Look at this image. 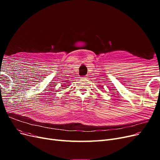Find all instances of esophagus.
<instances>
[{"instance_id": "34e87169", "label": "esophagus", "mask_w": 160, "mask_h": 160, "mask_svg": "<svg viewBox=\"0 0 160 160\" xmlns=\"http://www.w3.org/2000/svg\"><path fill=\"white\" fill-rule=\"evenodd\" d=\"M83 78H84V79H87V78H88V76H85V77H83Z\"/></svg>"}]
</instances>
